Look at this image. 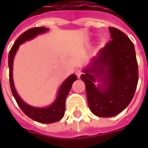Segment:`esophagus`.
I'll list each match as a JSON object with an SVG mask.
<instances>
[{
  "label": "esophagus",
  "mask_w": 148,
  "mask_h": 148,
  "mask_svg": "<svg viewBox=\"0 0 148 148\" xmlns=\"http://www.w3.org/2000/svg\"><path fill=\"white\" fill-rule=\"evenodd\" d=\"M76 74H77V76L78 77H81V75L82 74V69H77V70H76Z\"/></svg>",
  "instance_id": "obj_1"
}]
</instances>
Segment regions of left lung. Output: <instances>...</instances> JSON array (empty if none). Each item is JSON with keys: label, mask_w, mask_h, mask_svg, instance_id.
<instances>
[{"label": "left lung", "mask_w": 148, "mask_h": 148, "mask_svg": "<svg viewBox=\"0 0 148 148\" xmlns=\"http://www.w3.org/2000/svg\"><path fill=\"white\" fill-rule=\"evenodd\" d=\"M109 30L112 39L81 76L89 108L99 117H112L122 112L134 98L138 82L134 43L116 28L110 27ZM96 79L103 82L100 88L94 85Z\"/></svg>", "instance_id": "8db88e82"}]
</instances>
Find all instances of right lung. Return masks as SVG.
<instances>
[{
    "mask_svg": "<svg viewBox=\"0 0 148 148\" xmlns=\"http://www.w3.org/2000/svg\"><path fill=\"white\" fill-rule=\"evenodd\" d=\"M48 30L47 28L44 27H35L32 28L25 32H24L14 42V45L10 50L8 57L9 64V77H10V86L11 89L12 95L16 100L18 105L20 106L21 110L23 111L26 115L29 117L33 120H35L38 123H52L59 121L62 117L64 116L65 113V100L67 95L69 93L71 88L72 83L77 79V77L73 74L68 77L62 85L60 86L58 95L56 100L52 105H50L48 108H35L32 107L30 105L25 104L22 99H20L18 95L14 86L13 78H12V67H13V59H14V54L16 53L17 49L21 43L25 42L27 40H29L38 34L44 33Z\"/></svg>",
    "mask_w": 148,
    "mask_h": 148,
    "instance_id": "1",
    "label": "right lung"
}]
</instances>
